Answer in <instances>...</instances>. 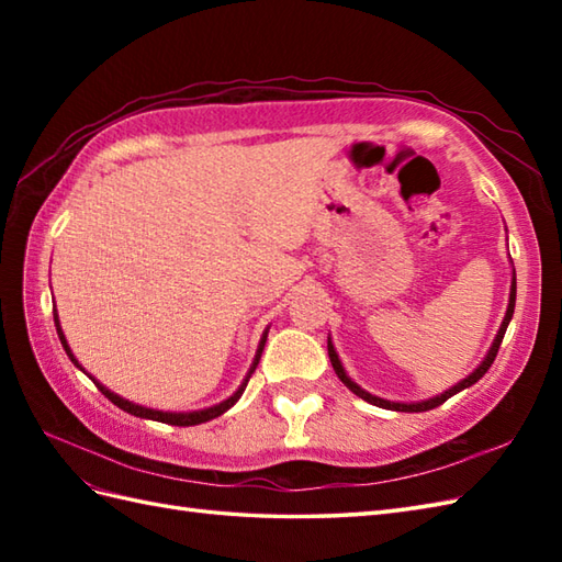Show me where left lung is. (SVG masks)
Segmentation results:
<instances>
[{"label":"left lung","instance_id":"left-lung-1","mask_svg":"<svg viewBox=\"0 0 562 562\" xmlns=\"http://www.w3.org/2000/svg\"><path fill=\"white\" fill-rule=\"evenodd\" d=\"M515 300H517V278L512 280V292H509V306H507V314H505V321H503V326H499V330H497V338H495V342H493V348H491V352H487V357L483 360V364L475 369V372L471 374V376H465L461 384H457V386H451L449 391H445L441 393V396H437V398H429V401H423V403H391V401H384V398H376V396H372V393H367V391H362L360 386L355 384V381L345 374V369H342V364H340V360H338V355H336V350H333V345H330V340H328V357H330V364H333V369H336V374H338V379L342 381L345 386H348L355 396H360L362 401H367V403H372V405H379V408H386V411H401V413H423V411H432V408H437V405H441L445 403L447 398H451L453 393H459V391H463V389H469L471 384H475V381H479L487 369H491V364L495 362V357H497V350H499V342H503V338H505V330H507V326H509V318H512V314H515Z\"/></svg>","mask_w":562,"mask_h":562}]
</instances>
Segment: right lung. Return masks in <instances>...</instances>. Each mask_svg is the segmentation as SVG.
Segmentation results:
<instances>
[{
	"instance_id": "add662e5",
	"label": "right lung",
	"mask_w": 562,
	"mask_h": 562,
	"mask_svg": "<svg viewBox=\"0 0 562 562\" xmlns=\"http://www.w3.org/2000/svg\"><path fill=\"white\" fill-rule=\"evenodd\" d=\"M55 326H57V336H59V342H63V348L67 350V355H69V360L77 364V360H75V355L69 352V345H67V340H65V336H63V330H59V324H57V316H55ZM262 345H266V336H262V340H260V345H258V352H256V360H254V367H250V372H248V376H246V381L241 384V389H238L232 398H226L224 403H220V405H214V408H207V411H195V413H161V411H151V408H142V405H135V403H130V401H125V398H121V396H115L113 391H109L105 386H101L99 381H93V384L99 386V391L103 393L105 398H109L111 403H115L117 408L121 411H125V413H130V415H137V417H147V420H157V423H166V425H178V427H188V425H200V423H207V420H212V417H217V415H222L224 411H229L232 405L241 398V393H244V389H246V384H248V379H250V374L256 372V367H258V360H260V352H262ZM79 367V364H77Z\"/></svg>"
}]
</instances>
